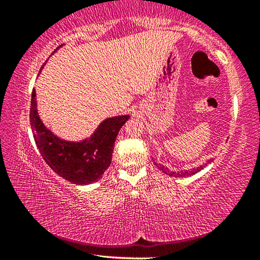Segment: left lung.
<instances>
[{
    "label": "left lung",
    "instance_id": "left-lung-1",
    "mask_svg": "<svg viewBox=\"0 0 260 260\" xmlns=\"http://www.w3.org/2000/svg\"><path fill=\"white\" fill-rule=\"evenodd\" d=\"M212 161V159H210V160H208V162H206V164H204V165H202V166H200V167H197V169H193L192 171H184L183 173H180V172H172V171H170L169 169H167V167H165V166H162V165H159L158 167H159L160 169V171L161 172H164L165 174H167V175H171V177H186V175H192V174H195V173H197V172H200L201 170H203L204 167L208 165V164H210V162ZM156 164V162H155ZM157 165V164H156Z\"/></svg>",
    "mask_w": 260,
    "mask_h": 260
}]
</instances>
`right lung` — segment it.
Instances as JSON below:
<instances>
[{
    "mask_svg": "<svg viewBox=\"0 0 260 260\" xmlns=\"http://www.w3.org/2000/svg\"><path fill=\"white\" fill-rule=\"evenodd\" d=\"M128 119L127 114L108 118L81 142L60 140L43 125L38 114L35 90L32 91L29 121L37 147L50 169L72 183L89 184L102 178L111 164L114 141Z\"/></svg>",
    "mask_w": 260,
    "mask_h": 260,
    "instance_id": "add662e5",
    "label": "right lung"
}]
</instances>
